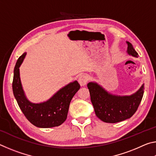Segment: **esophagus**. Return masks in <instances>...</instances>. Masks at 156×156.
Returning <instances> with one entry per match:
<instances>
[{
  "mask_svg": "<svg viewBox=\"0 0 156 156\" xmlns=\"http://www.w3.org/2000/svg\"><path fill=\"white\" fill-rule=\"evenodd\" d=\"M88 80H89V78H88L87 75L84 74V73H83V74H81L78 78V82L81 86L85 85L88 82Z\"/></svg>",
  "mask_w": 156,
  "mask_h": 156,
  "instance_id": "34e87169",
  "label": "esophagus"
}]
</instances>
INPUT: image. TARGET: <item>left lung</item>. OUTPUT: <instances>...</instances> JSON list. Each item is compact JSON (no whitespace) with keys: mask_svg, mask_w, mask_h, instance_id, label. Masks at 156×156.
I'll return each mask as SVG.
<instances>
[{"mask_svg":"<svg viewBox=\"0 0 156 156\" xmlns=\"http://www.w3.org/2000/svg\"><path fill=\"white\" fill-rule=\"evenodd\" d=\"M128 44L127 52L131 56L138 54L132 44ZM91 103L99 119L107 123H116L130 118L138 109L144 94V84L136 94L130 96H118L107 93L94 83L87 84Z\"/></svg>","mask_w":156,"mask_h":156,"instance_id":"obj_1","label":"left lung"}]
</instances>
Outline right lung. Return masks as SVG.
Wrapping results in <instances>:
<instances>
[{
    "instance_id": "add662e5",
    "label": "right lung",
    "mask_w": 156,
    "mask_h": 156,
    "mask_svg": "<svg viewBox=\"0 0 156 156\" xmlns=\"http://www.w3.org/2000/svg\"><path fill=\"white\" fill-rule=\"evenodd\" d=\"M26 53H24L18 58L14 71L12 89L18 106L26 118L37 127L51 128L60 126L67 119L70 102L80 89V84L74 81L62 88L47 102L31 103L26 98L20 79L19 67Z\"/></svg>"
}]
</instances>
